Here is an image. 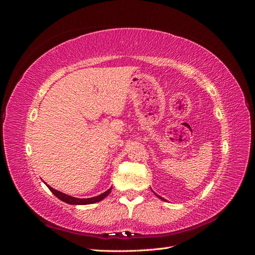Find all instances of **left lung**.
<instances>
[{
  "instance_id": "1",
  "label": "left lung",
  "mask_w": 255,
  "mask_h": 255,
  "mask_svg": "<svg viewBox=\"0 0 255 255\" xmlns=\"http://www.w3.org/2000/svg\"><path fill=\"white\" fill-rule=\"evenodd\" d=\"M157 197H159V196H157ZM159 198H160V199H161V200H164V199H163V198H161V197H159Z\"/></svg>"
}]
</instances>
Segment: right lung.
Listing matches in <instances>:
<instances>
[{"instance_id": "add662e5", "label": "right lung", "mask_w": 255, "mask_h": 255, "mask_svg": "<svg viewBox=\"0 0 255 255\" xmlns=\"http://www.w3.org/2000/svg\"><path fill=\"white\" fill-rule=\"evenodd\" d=\"M47 186L53 192V195L56 196L59 200H61V201H64L68 204H73V205H85V204H92V203L99 202V201H101V200H103L105 197L109 196L112 191V188H110L109 190H106L105 192H103V194L100 196L88 198V199H80V198H74L71 196H68L66 194H63V192H60L56 189H53L51 186H49V185H47Z\"/></svg>"}]
</instances>
